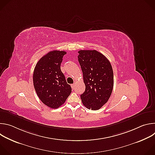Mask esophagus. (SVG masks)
Listing matches in <instances>:
<instances>
[{
    "instance_id": "1",
    "label": "esophagus",
    "mask_w": 155,
    "mask_h": 155,
    "mask_svg": "<svg viewBox=\"0 0 155 155\" xmlns=\"http://www.w3.org/2000/svg\"><path fill=\"white\" fill-rule=\"evenodd\" d=\"M75 83H74V84H71V87H72V88L73 90L75 88Z\"/></svg>"
}]
</instances>
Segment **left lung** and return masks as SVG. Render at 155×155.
Instances as JSON below:
<instances>
[{
    "mask_svg": "<svg viewBox=\"0 0 155 155\" xmlns=\"http://www.w3.org/2000/svg\"><path fill=\"white\" fill-rule=\"evenodd\" d=\"M78 62L85 91L80 97L88 109L99 110L107 103L114 87V72L107 58L96 50H80Z\"/></svg>",
    "mask_w": 155,
    "mask_h": 155,
    "instance_id": "1",
    "label": "left lung"
}]
</instances>
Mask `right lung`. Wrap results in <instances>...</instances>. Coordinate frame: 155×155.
Here are the masks:
<instances>
[{
    "label": "right lung",
    "mask_w": 155,
    "mask_h": 155,
    "mask_svg": "<svg viewBox=\"0 0 155 155\" xmlns=\"http://www.w3.org/2000/svg\"><path fill=\"white\" fill-rule=\"evenodd\" d=\"M66 52L54 50L44 55L37 63L33 83L40 101L51 108L62 105L72 92L61 70V63Z\"/></svg>",
    "instance_id": "add662e5"
}]
</instances>
